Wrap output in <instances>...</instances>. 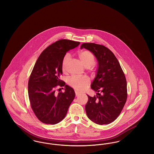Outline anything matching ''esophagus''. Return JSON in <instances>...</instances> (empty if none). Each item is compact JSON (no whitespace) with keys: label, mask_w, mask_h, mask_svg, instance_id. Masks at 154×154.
<instances>
[{"label":"esophagus","mask_w":154,"mask_h":154,"mask_svg":"<svg viewBox=\"0 0 154 154\" xmlns=\"http://www.w3.org/2000/svg\"><path fill=\"white\" fill-rule=\"evenodd\" d=\"M75 96H78L80 95L81 94L79 92H78L77 91H75Z\"/></svg>","instance_id":"1"}]
</instances>
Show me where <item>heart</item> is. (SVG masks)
<instances>
[{
    "mask_svg": "<svg viewBox=\"0 0 154 154\" xmlns=\"http://www.w3.org/2000/svg\"><path fill=\"white\" fill-rule=\"evenodd\" d=\"M78 57L81 63L86 67L92 66L95 61L94 55L89 51H82L78 53ZM70 55L67 54L63 58L62 61V69L63 72L66 70V66L69 60ZM90 80L87 76L73 75L68 80V84L77 91H82L88 87Z\"/></svg>",
    "mask_w": 154,
    "mask_h": 154,
    "instance_id": "obj_1",
    "label": "heart"
}]
</instances>
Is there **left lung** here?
Masks as SVG:
<instances>
[{
	"label": "left lung",
	"mask_w": 154,
	"mask_h": 154,
	"mask_svg": "<svg viewBox=\"0 0 154 154\" xmlns=\"http://www.w3.org/2000/svg\"><path fill=\"white\" fill-rule=\"evenodd\" d=\"M97 60L98 69L91 88L97 95H88L85 105L88 117L99 125L109 124L119 116L126 102L127 83L124 73L117 59L105 46L92 43H83Z\"/></svg>",
	"instance_id": "obj_1"
}]
</instances>
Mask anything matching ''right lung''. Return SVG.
<instances>
[{
	"mask_svg": "<svg viewBox=\"0 0 154 154\" xmlns=\"http://www.w3.org/2000/svg\"><path fill=\"white\" fill-rule=\"evenodd\" d=\"M80 42L62 39L46 48L33 67L28 82V95L32 109L42 122L54 125L65 117L75 97L73 89L60 79L62 61L66 52ZM57 86L65 87L64 93L56 92ZM63 89V88H62Z\"/></svg>",
	"mask_w": 154,
	"mask_h": 154,
	"instance_id": "obj_1",
	"label": "right lung"
}]
</instances>
